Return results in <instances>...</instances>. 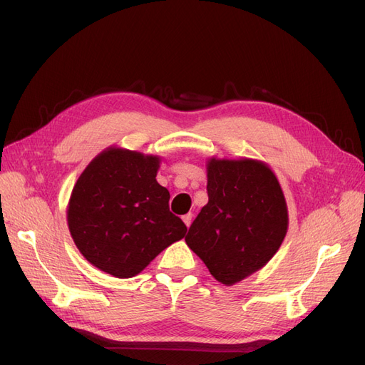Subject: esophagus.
I'll return each instance as SVG.
<instances>
[{"label":"esophagus","instance_id":"34e87169","mask_svg":"<svg viewBox=\"0 0 365 365\" xmlns=\"http://www.w3.org/2000/svg\"><path fill=\"white\" fill-rule=\"evenodd\" d=\"M192 217H193V215H192V213H187V215H184V216H182V220H184L185 227H190V224H192Z\"/></svg>","mask_w":365,"mask_h":365}]
</instances>
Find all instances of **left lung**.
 <instances>
[{"label": "left lung", "instance_id": "1", "mask_svg": "<svg viewBox=\"0 0 365 365\" xmlns=\"http://www.w3.org/2000/svg\"><path fill=\"white\" fill-rule=\"evenodd\" d=\"M207 193L185 242L217 282L231 286L279 251L288 231V205L269 165L251 158H210Z\"/></svg>", "mask_w": 365, "mask_h": 365}]
</instances>
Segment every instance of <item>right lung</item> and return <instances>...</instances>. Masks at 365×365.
Instances as JSON below:
<instances>
[{
  "instance_id": "obj_1",
  "label": "right lung",
  "mask_w": 365,
  "mask_h": 365,
  "mask_svg": "<svg viewBox=\"0 0 365 365\" xmlns=\"http://www.w3.org/2000/svg\"><path fill=\"white\" fill-rule=\"evenodd\" d=\"M161 158L111 146L86 165L67 207L74 244L93 267L130 279L185 236L157 181Z\"/></svg>"
}]
</instances>
